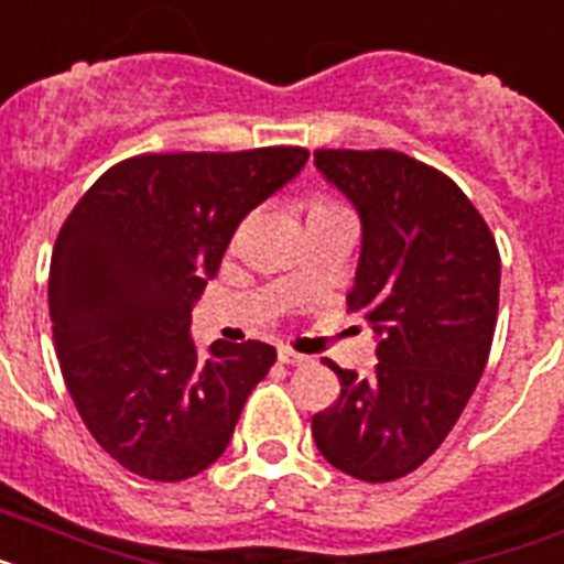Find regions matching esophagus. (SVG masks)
<instances>
[{
  "label": "esophagus",
  "instance_id": "34e87169",
  "mask_svg": "<svg viewBox=\"0 0 564 564\" xmlns=\"http://www.w3.org/2000/svg\"><path fill=\"white\" fill-rule=\"evenodd\" d=\"M278 361L297 367V364H306L310 358H306V355H301V352H295V349H290V347H281V349H278Z\"/></svg>",
  "mask_w": 564,
  "mask_h": 564
}]
</instances>
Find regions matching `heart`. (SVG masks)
Returning a JSON list of instances; mask_svg holds the SVG:
<instances>
[{"instance_id":"b5f03b06","label":"heart","mask_w":564,"mask_h":564,"mask_svg":"<svg viewBox=\"0 0 564 564\" xmlns=\"http://www.w3.org/2000/svg\"><path fill=\"white\" fill-rule=\"evenodd\" d=\"M304 209H306V220H312V217L338 215V212H347L338 200H335V197H329V194H312L310 200L304 203Z\"/></svg>"}]
</instances>
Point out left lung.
<instances>
[{"label": "left lung", "mask_w": 564, "mask_h": 564, "mask_svg": "<svg viewBox=\"0 0 564 564\" xmlns=\"http://www.w3.org/2000/svg\"><path fill=\"white\" fill-rule=\"evenodd\" d=\"M329 183L361 215V260L347 295L378 340L370 378L340 381L312 415L321 456L352 479L395 481L438 451L487 367L499 315V246L467 194L392 149H318Z\"/></svg>", "instance_id": "left-lung-1"}]
</instances>
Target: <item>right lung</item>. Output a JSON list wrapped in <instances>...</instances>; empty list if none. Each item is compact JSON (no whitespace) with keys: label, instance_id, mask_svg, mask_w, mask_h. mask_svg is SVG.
Returning <instances> with one entry per match:
<instances>
[{"label":"right lung","instance_id":"right-lung-1","mask_svg":"<svg viewBox=\"0 0 564 564\" xmlns=\"http://www.w3.org/2000/svg\"><path fill=\"white\" fill-rule=\"evenodd\" d=\"M306 158L301 145L137 154L65 217L48 274L59 370L85 427L126 470L183 481L229 447L274 347L215 340L200 358L192 306L240 220Z\"/></svg>","mask_w":564,"mask_h":564}]
</instances>
